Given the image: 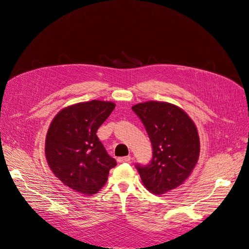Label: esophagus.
<instances>
[{
	"label": "esophagus",
	"instance_id": "obj_1",
	"mask_svg": "<svg viewBox=\"0 0 249 249\" xmlns=\"http://www.w3.org/2000/svg\"><path fill=\"white\" fill-rule=\"evenodd\" d=\"M130 160H131V157H130V156L118 158V162H119V163H126V162H129Z\"/></svg>",
	"mask_w": 249,
	"mask_h": 249
}]
</instances>
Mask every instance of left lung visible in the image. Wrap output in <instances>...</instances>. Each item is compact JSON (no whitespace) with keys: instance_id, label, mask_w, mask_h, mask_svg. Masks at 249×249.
<instances>
[{"instance_id":"8db88e82","label":"left lung","mask_w":249,"mask_h":249,"mask_svg":"<svg viewBox=\"0 0 249 249\" xmlns=\"http://www.w3.org/2000/svg\"><path fill=\"white\" fill-rule=\"evenodd\" d=\"M132 110L142 121L152 146L150 162L136 164L143 184L155 195L180 186L200 154L199 135L193 120L181 108L165 102L137 104Z\"/></svg>"}]
</instances>
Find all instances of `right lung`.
I'll return each mask as SVG.
<instances>
[{
	"label": "right lung",
	"instance_id": "right-lung-1",
	"mask_svg": "<svg viewBox=\"0 0 249 249\" xmlns=\"http://www.w3.org/2000/svg\"><path fill=\"white\" fill-rule=\"evenodd\" d=\"M111 102L93 100L64 108L47 132L45 155L50 169L64 185L80 194H97L117 165L97 136L114 109Z\"/></svg>",
	"mask_w": 249,
	"mask_h": 249
}]
</instances>
